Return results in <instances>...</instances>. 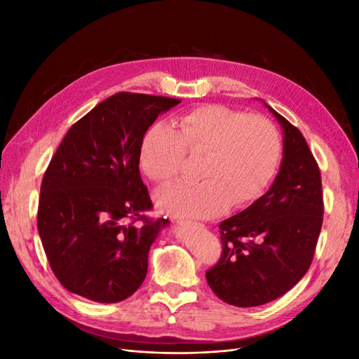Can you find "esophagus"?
Segmentation results:
<instances>
[{"instance_id":"34e87169","label":"esophagus","mask_w":359,"mask_h":359,"mask_svg":"<svg viewBox=\"0 0 359 359\" xmlns=\"http://www.w3.org/2000/svg\"><path fill=\"white\" fill-rule=\"evenodd\" d=\"M172 222H175V223H178V224H184V226H190V224H193V222H189V220H184V219H172Z\"/></svg>"}]
</instances>
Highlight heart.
I'll return each instance as SVG.
<instances>
[{
	"label": "heart",
	"instance_id": "b5f03b06",
	"mask_svg": "<svg viewBox=\"0 0 359 359\" xmlns=\"http://www.w3.org/2000/svg\"><path fill=\"white\" fill-rule=\"evenodd\" d=\"M281 142L276 126L262 115L224 106H202L151 127L140 149L147 175L166 184L175 178L186 153L201 157L198 182H178L156 194L158 208L190 219H208L257 198L273 178Z\"/></svg>",
	"mask_w": 359,
	"mask_h": 359
}]
</instances>
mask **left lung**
<instances>
[{"mask_svg": "<svg viewBox=\"0 0 359 359\" xmlns=\"http://www.w3.org/2000/svg\"><path fill=\"white\" fill-rule=\"evenodd\" d=\"M264 104L283 132L280 170L264 196L220 223L223 253L206 271L212 292L235 307L262 306L295 286L310 268L322 227L318 163L299 130Z\"/></svg>", "mask_w": 359, "mask_h": 359, "instance_id": "1", "label": "left lung"}]
</instances>
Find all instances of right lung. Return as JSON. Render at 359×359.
I'll return each mask as SVG.
<instances>
[{
	"label": "right lung",
	"mask_w": 359,
	"mask_h": 359,
	"mask_svg": "<svg viewBox=\"0 0 359 359\" xmlns=\"http://www.w3.org/2000/svg\"><path fill=\"white\" fill-rule=\"evenodd\" d=\"M178 99L118 93L73 124L40 187L37 227L49 265L67 290L119 302L139 289L148 253L168 219L153 208L139 173L147 130Z\"/></svg>",
	"instance_id": "obj_1"
}]
</instances>
